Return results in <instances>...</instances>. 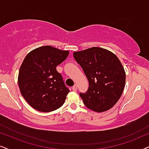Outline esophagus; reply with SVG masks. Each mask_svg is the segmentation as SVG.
Returning <instances> with one entry per match:
<instances>
[{
    "label": "esophagus",
    "instance_id": "1",
    "mask_svg": "<svg viewBox=\"0 0 149 149\" xmlns=\"http://www.w3.org/2000/svg\"><path fill=\"white\" fill-rule=\"evenodd\" d=\"M72 90L73 91H77V85L75 84L74 86H73L72 87Z\"/></svg>",
    "mask_w": 149,
    "mask_h": 149
}]
</instances>
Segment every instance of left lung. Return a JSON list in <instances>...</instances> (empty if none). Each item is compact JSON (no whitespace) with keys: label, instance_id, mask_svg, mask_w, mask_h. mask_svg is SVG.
I'll return each instance as SVG.
<instances>
[{"label":"left lung","instance_id":"1","mask_svg":"<svg viewBox=\"0 0 149 149\" xmlns=\"http://www.w3.org/2000/svg\"><path fill=\"white\" fill-rule=\"evenodd\" d=\"M73 56L89 81L87 92L80 93L85 107L97 113L111 109L121 97L125 85V72L119 58L97 47L75 52Z\"/></svg>","mask_w":149,"mask_h":149}]
</instances>
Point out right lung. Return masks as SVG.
I'll list each match as a JSON object with an SVG mask.
<instances>
[{
    "instance_id": "add662e5",
    "label": "right lung",
    "mask_w": 149,
    "mask_h": 149,
    "mask_svg": "<svg viewBox=\"0 0 149 149\" xmlns=\"http://www.w3.org/2000/svg\"><path fill=\"white\" fill-rule=\"evenodd\" d=\"M68 51L47 45L28 53L20 66L18 85L30 107L40 112H52L64 104L70 90L56 66L66 60Z\"/></svg>"
}]
</instances>
